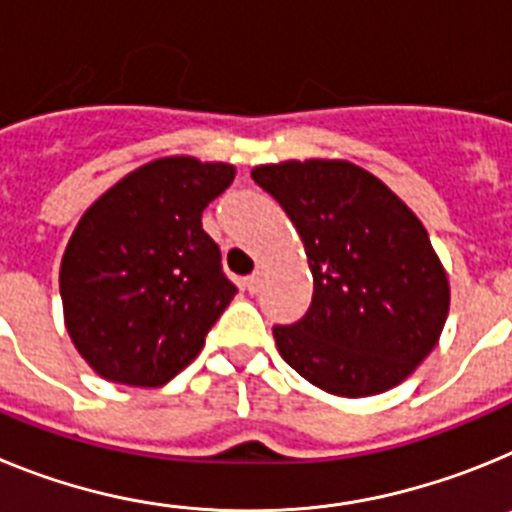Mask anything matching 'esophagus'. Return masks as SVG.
Instances as JSON below:
<instances>
[{"label": "esophagus", "instance_id": "34e87169", "mask_svg": "<svg viewBox=\"0 0 512 512\" xmlns=\"http://www.w3.org/2000/svg\"><path fill=\"white\" fill-rule=\"evenodd\" d=\"M259 287H261V274H259V271H256V274H251V277L243 279V289H246L248 295H256V292H259Z\"/></svg>", "mask_w": 512, "mask_h": 512}]
</instances>
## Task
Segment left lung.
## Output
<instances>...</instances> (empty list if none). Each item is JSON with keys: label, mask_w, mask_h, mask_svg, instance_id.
I'll use <instances>...</instances> for the list:
<instances>
[{"label": "left lung", "mask_w": 512, "mask_h": 512, "mask_svg": "<svg viewBox=\"0 0 512 512\" xmlns=\"http://www.w3.org/2000/svg\"><path fill=\"white\" fill-rule=\"evenodd\" d=\"M305 243L312 302L274 325L279 354L320 390L369 397L431 354L449 312V279L408 205L348 161L256 166Z\"/></svg>", "instance_id": "1"}]
</instances>
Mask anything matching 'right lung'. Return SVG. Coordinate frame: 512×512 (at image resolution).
Masks as SVG:
<instances>
[{"label":"right lung","mask_w":512,"mask_h":512,"mask_svg":"<svg viewBox=\"0 0 512 512\" xmlns=\"http://www.w3.org/2000/svg\"><path fill=\"white\" fill-rule=\"evenodd\" d=\"M228 164L158 158L104 192L61 261L66 328L104 379L161 387L200 354L238 287L202 212L233 182Z\"/></svg>","instance_id":"obj_1"}]
</instances>
